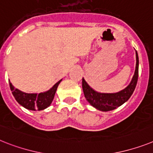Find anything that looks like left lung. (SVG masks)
Segmentation results:
<instances>
[{
  "label": "left lung",
  "mask_w": 153,
  "mask_h": 153,
  "mask_svg": "<svg viewBox=\"0 0 153 153\" xmlns=\"http://www.w3.org/2000/svg\"><path fill=\"white\" fill-rule=\"evenodd\" d=\"M138 78V56L136 51V68L133 79L130 85L124 90L117 93H99L88 86L86 82L82 79V89L85 97L88 102L97 110L110 111L117 108L128 100L134 92Z\"/></svg>",
  "instance_id": "obj_1"
}]
</instances>
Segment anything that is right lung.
Returning <instances> with one entry per match:
<instances>
[{"label": "right lung", "instance_id": "right-lung-1", "mask_svg": "<svg viewBox=\"0 0 153 153\" xmlns=\"http://www.w3.org/2000/svg\"><path fill=\"white\" fill-rule=\"evenodd\" d=\"M61 80L57 82L49 91L43 93H25L19 90L18 88H15L9 82L10 88L12 94L19 104L23 107L30 110H42L48 107L52 102L55 92L57 91V86L60 84Z\"/></svg>", "mask_w": 153, "mask_h": 153}]
</instances>
